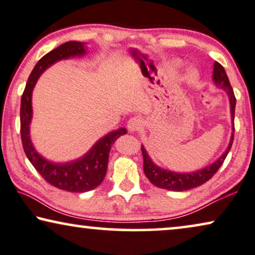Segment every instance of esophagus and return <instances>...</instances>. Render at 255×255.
<instances>
[{
  "mask_svg": "<svg viewBox=\"0 0 255 255\" xmlns=\"http://www.w3.org/2000/svg\"><path fill=\"white\" fill-rule=\"evenodd\" d=\"M144 125V121L140 117H133L128 122V128L130 132H137Z\"/></svg>",
  "mask_w": 255,
  "mask_h": 255,
  "instance_id": "1",
  "label": "esophagus"
}]
</instances>
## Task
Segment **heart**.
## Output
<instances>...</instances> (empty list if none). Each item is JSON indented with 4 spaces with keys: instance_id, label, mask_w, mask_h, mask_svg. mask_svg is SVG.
Wrapping results in <instances>:
<instances>
[{
    "instance_id": "b5f03b06",
    "label": "heart",
    "mask_w": 255,
    "mask_h": 255,
    "mask_svg": "<svg viewBox=\"0 0 255 255\" xmlns=\"http://www.w3.org/2000/svg\"><path fill=\"white\" fill-rule=\"evenodd\" d=\"M179 65H180V61L179 60H174L173 62H170V64L168 65V67L170 69H174V68H176ZM196 75H197L196 71H194V69H190L189 73H188V79L193 81V80L196 79Z\"/></svg>"
}]
</instances>
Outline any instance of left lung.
<instances>
[{"instance_id":"8db88e82","label":"left lung","mask_w":255,"mask_h":255,"mask_svg":"<svg viewBox=\"0 0 255 255\" xmlns=\"http://www.w3.org/2000/svg\"><path fill=\"white\" fill-rule=\"evenodd\" d=\"M212 80H214L215 85L218 88L224 89L228 93L229 100H230V109H231V118L232 122L235 120V110H236V96L233 93V89L231 85H230L229 78L226 75V72L223 66L219 62L216 61L214 64V73H212ZM232 131L235 132V123L232 124ZM233 132L231 135V140L226 148V151L221 155V158L216 160L214 163L210 166H207L203 169L196 170V172L191 173H176L172 172V170H167L163 168H160L156 166L149 155L146 152L144 146H141L142 158H144V173L147 179L151 181V183L154 184L155 187L161 188V189L173 190V191H184L193 189L198 186L207 182L215 175L216 172L219 169V167L223 165L224 160L228 155V153L231 149L232 142H233Z\"/></svg>"}]
</instances>
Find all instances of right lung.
<instances>
[{
    "label": "right lung",
    "instance_id": "right-lung-1",
    "mask_svg": "<svg viewBox=\"0 0 255 255\" xmlns=\"http://www.w3.org/2000/svg\"><path fill=\"white\" fill-rule=\"evenodd\" d=\"M85 44L80 41H67L45 54L27 79L25 89L20 100V137L24 152L37 172L48 183L61 190L71 193H85L95 189L102 183L108 168V160L111 146L117 138L127 133V128L113 131L101 138L89 152L75 161L66 163H54L44 159L34 149L30 139V123L32 118V90L38 78L45 69L61 59L81 57L86 54Z\"/></svg>",
    "mask_w": 255,
    "mask_h": 255
}]
</instances>
